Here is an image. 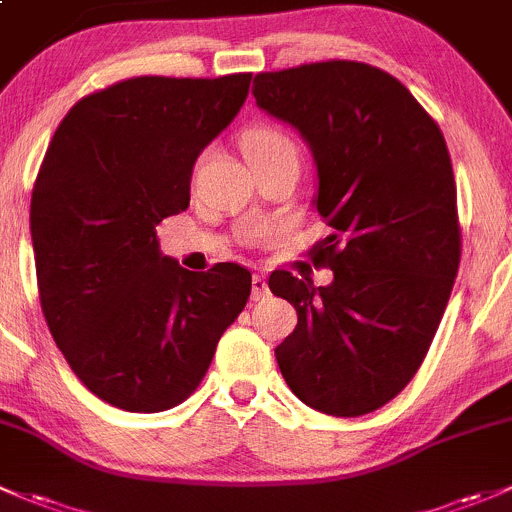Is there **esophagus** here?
<instances>
[{
  "instance_id": "esophagus-1",
  "label": "esophagus",
  "mask_w": 512,
  "mask_h": 512,
  "mask_svg": "<svg viewBox=\"0 0 512 512\" xmlns=\"http://www.w3.org/2000/svg\"><path fill=\"white\" fill-rule=\"evenodd\" d=\"M268 295V283L266 278L261 276V273H254V278H251V298L254 300H263Z\"/></svg>"
}]
</instances>
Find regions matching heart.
<instances>
[{
    "instance_id": "heart-1",
    "label": "heart",
    "mask_w": 512,
    "mask_h": 512,
    "mask_svg": "<svg viewBox=\"0 0 512 512\" xmlns=\"http://www.w3.org/2000/svg\"><path fill=\"white\" fill-rule=\"evenodd\" d=\"M244 152L251 162L258 160V157L276 155V152H295V147L281 130L268 128V125H256V128L246 130Z\"/></svg>"
}]
</instances>
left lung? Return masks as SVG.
<instances>
[{
    "label": "left lung",
    "mask_w": 512,
    "mask_h": 512,
    "mask_svg": "<svg viewBox=\"0 0 512 512\" xmlns=\"http://www.w3.org/2000/svg\"><path fill=\"white\" fill-rule=\"evenodd\" d=\"M254 98L313 155V204L333 234L313 261L333 283L288 271L268 288L298 325L276 360L295 397L360 416L397 397L419 370L461 261L456 182L439 125L402 83L357 61L258 73Z\"/></svg>",
    "instance_id": "8db88e82"
}]
</instances>
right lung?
Wrapping results in <instances>:
<instances>
[{
	"mask_svg": "<svg viewBox=\"0 0 512 512\" xmlns=\"http://www.w3.org/2000/svg\"><path fill=\"white\" fill-rule=\"evenodd\" d=\"M251 73L140 76L81 98L54 133L31 244L46 325L76 377L125 412H165L197 389L251 273L162 256V219L189 207L197 157L249 96Z\"/></svg>",
	"mask_w": 512,
	"mask_h": 512,
	"instance_id": "obj_1",
	"label": "right lung"
}]
</instances>
